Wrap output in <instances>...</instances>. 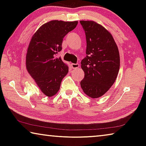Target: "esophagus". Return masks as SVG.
Listing matches in <instances>:
<instances>
[{
  "mask_svg": "<svg viewBox=\"0 0 146 146\" xmlns=\"http://www.w3.org/2000/svg\"><path fill=\"white\" fill-rule=\"evenodd\" d=\"M71 67H72V68H73V69H77L80 67V65H79L78 64L72 63L71 64Z\"/></svg>",
  "mask_w": 146,
  "mask_h": 146,
  "instance_id": "obj_1",
  "label": "esophagus"
}]
</instances>
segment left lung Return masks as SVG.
I'll return each instance as SVG.
<instances>
[{
    "label": "left lung",
    "instance_id": "left-lung-1",
    "mask_svg": "<svg viewBox=\"0 0 146 146\" xmlns=\"http://www.w3.org/2000/svg\"><path fill=\"white\" fill-rule=\"evenodd\" d=\"M86 36V57L81 61L84 78L83 92L91 98L102 97L115 82L120 69V55L112 35L93 21H80Z\"/></svg>",
    "mask_w": 146,
    "mask_h": 146
}]
</instances>
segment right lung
I'll return each mask as SVG.
<instances>
[{
	"label": "right lung",
	"mask_w": 146,
	"mask_h": 146,
	"mask_svg": "<svg viewBox=\"0 0 146 146\" xmlns=\"http://www.w3.org/2000/svg\"><path fill=\"white\" fill-rule=\"evenodd\" d=\"M77 24L78 21H49L36 30L29 42L26 56V70L47 97L58 93L62 80L68 73V66L56 55L62 50L64 36Z\"/></svg>",
	"instance_id": "right-lung-1"
}]
</instances>
